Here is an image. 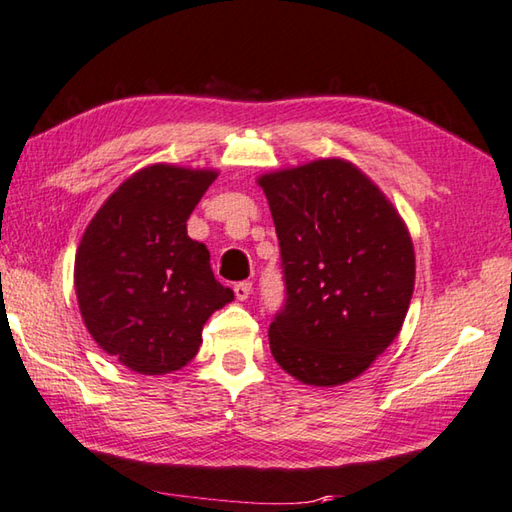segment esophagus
<instances>
[{"instance_id": "esophagus-1", "label": "esophagus", "mask_w": 512, "mask_h": 512, "mask_svg": "<svg viewBox=\"0 0 512 512\" xmlns=\"http://www.w3.org/2000/svg\"><path fill=\"white\" fill-rule=\"evenodd\" d=\"M234 294H236L238 301H247L249 294H252V283H249V281L238 283V285L234 287Z\"/></svg>"}]
</instances>
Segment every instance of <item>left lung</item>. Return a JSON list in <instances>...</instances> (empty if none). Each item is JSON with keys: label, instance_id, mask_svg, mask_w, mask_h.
<instances>
[{"label": "left lung", "instance_id": "obj_1", "mask_svg": "<svg viewBox=\"0 0 512 512\" xmlns=\"http://www.w3.org/2000/svg\"><path fill=\"white\" fill-rule=\"evenodd\" d=\"M287 287L269 325L276 363L334 388L361 376L401 332L414 289L410 231L388 196L343 158L258 176Z\"/></svg>", "mask_w": 512, "mask_h": 512}]
</instances>
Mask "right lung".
<instances>
[{"mask_svg": "<svg viewBox=\"0 0 512 512\" xmlns=\"http://www.w3.org/2000/svg\"><path fill=\"white\" fill-rule=\"evenodd\" d=\"M216 169L149 165L104 200L75 254L82 321L106 354L138 374H169L194 359L202 325L234 292L187 220Z\"/></svg>", "mask_w": 512, "mask_h": 512, "instance_id": "add662e5", "label": "right lung"}]
</instances>
